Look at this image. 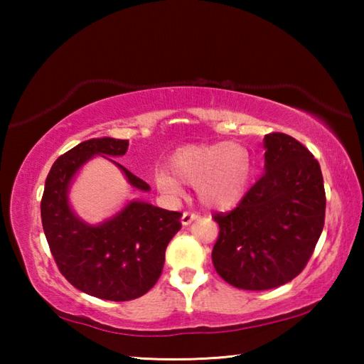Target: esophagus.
Segmentation results:
<instances>
[{"mask_svg": "<svg viewBox=\"0 0 364 364\" xmlns=\"http://www.w3.org/2000/svg\"><path fill=\"white\" fill-rule=\"evenodd\" d=\"M199 217H200V215L197 213V212H184L183 217H181V223H183L184 226H188V225L193 223V221L197 220Z\"/></svg>", "mask_w": 364, "mask_h": 364, "instance_id": "34e87169", "label": "esophagus"}]
</instances>
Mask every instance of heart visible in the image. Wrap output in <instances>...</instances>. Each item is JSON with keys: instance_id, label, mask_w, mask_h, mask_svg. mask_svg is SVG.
Here are the masks:
<instances>
[{"instance_id": "1", "label": "heart", "mask_w": 364, "mask_h": 364, "mask_svg": "<svg viewBox=\"0 0 364 364\" xmlns=\"http://www.w3.org/2000/svg\"><path fill=\"white\" fill-rule=\"evenodd\" d=\"M171 172L159 167L154 173L157 188L165 194H180L183 183L194 184L207 205L236 204L245 193L250 176V156L237 143L184 146L170 157Z\"/></svg>"}]
</instances>
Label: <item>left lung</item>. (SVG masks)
<instances>
[{
    "instance_id": "obj_1",
    "label": "left lung",
    "mask_w": 364,
    "mask_h": 364,
    "mask_svg": "<svg viewBox=\"0 0 364 364\" xmlns=\"http://www.w3.org/2000/svg\"><path fill=\"white\" fill-rule=\"evenodd\" d=\"M264 173L234 210L217 213V273L244 291H267L301 273L321 236L326 193L318 160L284 133L264 134Z\"/></svg>"
}]
</instances>
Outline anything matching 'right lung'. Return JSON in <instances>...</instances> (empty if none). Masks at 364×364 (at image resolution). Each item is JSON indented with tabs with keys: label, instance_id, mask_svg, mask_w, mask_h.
<instances>
[{
	"label": "right lung",
	"instance_id": "right-lung-1",
	"mask_svg": "<svg viewBox=\"0 0 364 364\" xmlns=\"http://www.w3.org/2000/svg\"><path fill=\"white\" fill-rule=\"evenodd\" d=\"M128 139L93 138L67 151L49 170L41 197V223L58 268L73 287L97 299L125 301L154 287L162 274L165 249L181 230V213L132 200L101 225L72 212L69 186L91 157H120ZM114 162L112 159H107ZM133 188L149 184L114 162Z\"/></svg>",
	"mask_w": 364,
	"mask_h": 364
}]
</instances>
